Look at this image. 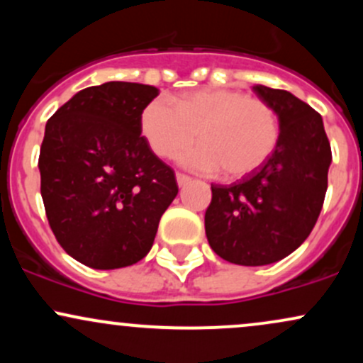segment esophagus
<instances>
[{"label": "esophagus", "mask_w": 363, "mask_h": 363, "mask_svg": "<svg viewBox=\"0 0 363 363\" xmlns=\"http://www.w3.org/2000/svg\"><path fill=\"white\" fill-rule=\"evenodd\" d=\"M176 177H177V184L179 186H186V184H189V182H191V177L186 176V174H182V172H177Z\"/></svg>", "instance_id": "34e87169"}]
</instances>
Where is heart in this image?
Returning <instances> with one entry per match:
<instances>
[{
	"instance_id": "b5f03b06",
	"label": "heart",
	"mask_w": 363,
	"mask_h": 363,
	"mask_svg": "<svg viewBox=\"0 0 363 363\" xmlns=\"http://www.w3.org/2000/svg\"><path fill=\"white\" fill-rule=\"evenodd\" d=\"M140 131L158 157H172L196 138L179 160L199 172L223 170L242 179L266 164L280 141V123L268 102L234 89H201L176 102L158 95L143 107Z\"/></svg>"
}]
</instances>
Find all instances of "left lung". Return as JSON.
<instances>
[{
    "mask_svg": "<svg viewBox=\"0 0 363 363\" xmlns=\"http://www.w3.org/2000/svg\"><path fill=\"white\" fill-rule=\"evenodd\" d=\"M280 121V141L266 164L230 186L211 184L208 242L234 264L262 266L286 257L318 222L328 189L331 145L323 118L286 90L254 85Z\"/></svg>",
    "mask_w": 363,
    "mask_h": 363,
    "instance_id": "8db88e82",
    "label": "left lung"
}]
</instances>
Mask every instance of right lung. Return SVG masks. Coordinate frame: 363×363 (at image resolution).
Returning a JSON list of instances; mask_svg holds the SVG:
<instances>
[{
  "label": "right lung",
  "mask_w": 363,
  "mask_h": 363,
  "mask_svg": "<svg viewBox=\"0 0 363 363\" xmlns=\"http://www.w3.org/2000/svg\"><path fill=\"white\" fill-rule=\"evenodd\" d=\"M152 85L107 82L78 91L45 124L40 194L49 227L69 256L95 269L147 256L177 196L172 167L140 131Z\"/></svg>",
  "instance_id": "add662e5"
}]
</instances>
